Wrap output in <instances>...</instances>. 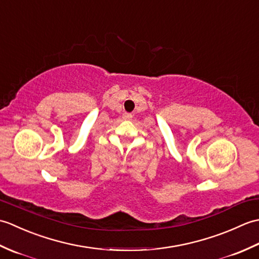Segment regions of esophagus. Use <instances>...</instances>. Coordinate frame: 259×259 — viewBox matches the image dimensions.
I'll return each mask as SVG.
<instances>
[{
  "label": "esophagus",
  "instance_id": "1",
  "mask_svg": "<svg viewBox=\"0 0 259 259\" xmlns=\"http://www.w3.org/2000/svg\"><path fill=\"white\" fill-rule=\"evenodd\" d=\"M122 118L124 120H130L131 118H133V114H131V113H123L122 114Z\"/></svg>",
  "mask_w": 259,
  "mask_h": 259
}]
</instances>
